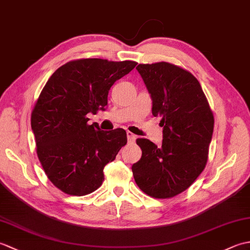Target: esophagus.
<instances>
[{
  "instance_id": "1",
  "label": "esophagus",
  "mask_w": 250,
  "mask_h": 250,
  "mask_svg": "<svg viewBox=\"0 0 250 250\" xmlns=\"http://www.w3.org/2000/svg\"><path fill=\"white\" fill-rule=\"evenodd\" d=\"M126 137H128V141L130 142V143H135V140H136V136L133 134V133H131V132H126Z\"/></svg>"
}]
</instances>
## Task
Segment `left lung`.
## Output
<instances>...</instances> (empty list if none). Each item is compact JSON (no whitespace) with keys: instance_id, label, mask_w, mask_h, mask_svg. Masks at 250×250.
Masks as SVG:
<instances>
[{"instance_id":"left-lung-1","label":"left lung","mask_w":250,"mask_h":250,"mask_svg":"<svg viewBox=\"0 0 250 250\" xmlns=\"http://www.w3.org/2000/svg\"><path fill=\"white\" fill-rule=\"evenodd\" d=\"M152 99V115L161 117L163 141L157 146L137 139L142 158L132 166L139 188L156 199H169L188 189L208 159L214 115L192 74L168 62L136 67Z\"/></svg>"}]
</instances>
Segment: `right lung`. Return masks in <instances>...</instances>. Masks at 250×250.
I'll list each match as a JSON object with an SVG mask.
<instances>
[{"mask_svg": "<svg viewBox=\"0 0 250 250\" xmlns=\"http://www.w3.org/2000/svg\"><path fill=\"white\" fill-rule=\"evenodd\" d=\"M136 64L73 60L58 68L42 90L31 114L36 153L47 177L62 192L82 196L97 190L104 167L126 144L124 129L101 131L97 124L88 125L87 114L104 110L110 87Z\"/></svg>", "mask_w": 250, "mask_h": 250, "instance_id": "right-lung-1", "label": "right lung"}]
</instances>
